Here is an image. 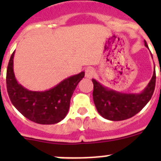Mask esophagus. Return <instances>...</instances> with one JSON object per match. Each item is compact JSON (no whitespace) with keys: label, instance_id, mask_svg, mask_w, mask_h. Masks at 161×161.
Listing matches in <instances>:
<instances>
[{"label":"esophagus","instance_id":"esophagus-1","mask_svg":"<svg viewBox=\"0 0 161 161\" xmlns=\"http://www.w3.org/2000/svg\"><path fill=\"white\" fill-rule=\"evenodd\" d=\"M94 69L93 68H87L85 69V77L91 79L93 78V76H94Z\"/></svg>","mask_w":161,"mask_h":161}]
</instances>
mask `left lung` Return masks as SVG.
Masks as SVG:
<instances>
[{
    "label": "left lung",
    "instance_id": "8db88e82",
    "mask_svg": "<svg viewBox=\"0 0 161 161\" xmlns=\"http://www.w3.org/2000/svg\"><path fill=\"white\" fill-rule=\"evenodd\" d=\"M145 47L148 48L147 42ZM93 83V97L97 112L108 120L121 121L139 113L150 101L156 86V72L144 90L140 93H122L104 87L96 80Z\"/></svg>",
    "mask_w": 161,
    "mask_h": 161
}]
</instances>
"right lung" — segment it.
Wrapping results in <instances>:
<instances>
[{"label": "right lung", "instance_id": "obj_1", "mask_svg": "<svg viewBox=\"0 0 161 161\" xmlns=\"http://www.w3.org/2000/svg\"><path fill=\"white\" fill-rule=\"evenodd\" d=\"M14 52L6 72L7 92L12 104L24 117L38 124H55L63 120L70 100L85 72L64 80L52 89L42 92L31 91L18 83L14 72Z\"/></svg>", "mask_w": 161, "mask_h": 161}]
</instances>
